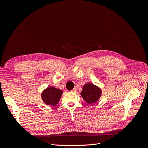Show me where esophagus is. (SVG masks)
<instances>
[{"label":"esophagus","instance_id":"esophagus-1","mask_svg":"<svg viewBox=\"0 0 148 148\" xmlns=\"http://www.w3.org/2000/svg\"><path fill=\"white\" fill-rule=\"evenodd\" d=\"M72 92H76L77 91V88H74L73 89H72V91H71Z\"/></svg>","mask_w":148,"mask_h":148}]
</instances>
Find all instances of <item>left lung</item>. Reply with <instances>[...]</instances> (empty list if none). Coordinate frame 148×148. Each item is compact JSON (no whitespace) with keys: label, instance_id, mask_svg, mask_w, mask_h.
<instances>
[{"label":"left lung","instance_id":"obj_1","mask_svg":"<svg viewBox=\"0 0 148 148\" xmlns=\"http://www.w3.org/2000/svg\"><path fill=\"white\" fill-rule=\"evenodd\" d=\"M101 94V89L99 87L89 83L83 86L81 96L88 104H91L96 103L99 99Z\"/></svg>","mask_w":148,"mask_h":148}]
</instances>
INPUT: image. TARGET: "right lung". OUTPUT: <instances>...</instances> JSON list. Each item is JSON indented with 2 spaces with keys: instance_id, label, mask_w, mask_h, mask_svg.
Listing matches in <instances>:
<instances>
[{
  "instance_id": "add662e5",
  "label": "right lung",
  "mask_w": 148,
  "mask_h": 148,
  "mask_svg": "<svg viewBox=\"0 0 148 148\" xmlns=\"http://www.w3.org/2000/svg\"><path fill=\"white\" fill-rule=\"evenodd\" d=\"M62 93L63 91L53 86L47 87L41 94L42 100L47 105L55 106L59 102Z\"/></svg>"
}]
</instances>
